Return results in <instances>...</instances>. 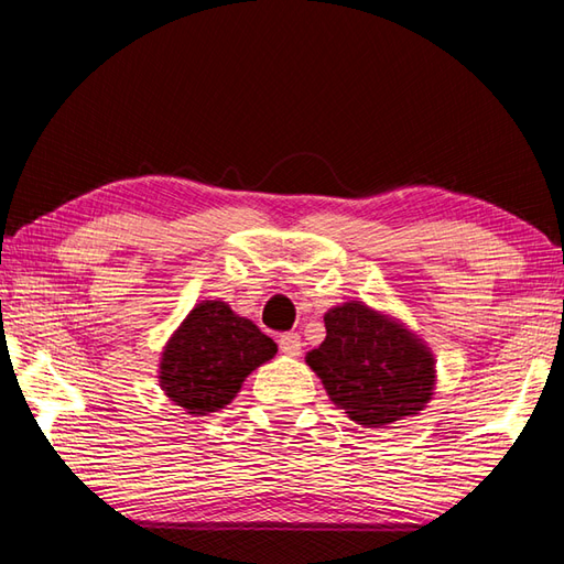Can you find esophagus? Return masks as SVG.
Instances as JSON below:
<instances>
[{"mask_svg": "<svg viewBox=\"0 0 564 564\" xmlns=\"http://www.w3.org/2000/svg\"><path fill=\"white\" fill-rule=\"evenodd\" d=\"M279 349H281V354H285V356H301L303 341H301V337H297V334H293V332L281 334Z\"/></svg>", "mask_w": 564, "mask_h": 564, "instance_id": "esophagus-1", "label": "esophagus"}]
</instances>
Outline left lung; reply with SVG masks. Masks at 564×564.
Wrapping results in <instances>:
<instances>
[{"label": "left lung", "mask_w": 564, "mask_h": 564, "mask_svg": "<svg viewBox=\"0 0 564 564\" xmlns=\"http://www.w3.org/2000/svg\"><path fill=\"white\" fill-rule=\"evenodd\" d=\"M325 329L305 361L351 422L386 429L434 398L436 358L404 322L349 301L327 310Z\"/></svg>", "instance_id": "8db88e82"}]
</instances>
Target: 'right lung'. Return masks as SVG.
<instances>
[{
    "mask_svg": "<svg viewBox=\"0 0 564 564\" xmlns=\"http://www.w3.org/2000/svg\"><path fill=\"white\" fill-rule=\"evenodd\" d=\"M279 346L223 301H200L164 344L160 388L186 414L206 416L230 404L245 378Z\"/></svg>",
    "mask_w": 564,
    "mask_h": 564,
    "instance_id": "obj_1",
    "label": "right lung"
}]
</instances>
